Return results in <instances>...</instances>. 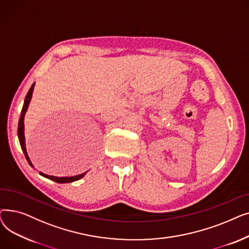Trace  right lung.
<instances>
[{
	"instance_id": "right-lung-1",
	"label": "right lung",
	"mask_w": 249,
	"mask_h": 249,
	"mask_svg": "<svg viewBox=\"0 0 249 249\" xmlns=\"http://www.w3.org/2000/svg\"><path fill=\"white\" fill-rule=\"evenodd\" d=\"M34 86H35V83L31 86L29 91L27 93V95H26V98H25V101H24V105H23V108H22V111H21V116H20V119H19V124H18V137H19V141H20V144H21V148L24 152V155L26 160H27V161L29 162V164L33 167V164L31 163V160L29 159V156L27 154V151H26V145H25V136H24V116H25V113L26 111H27L28 109V106H29V103L31 101V98H32V93H33V89H34ZM42 177L44 178H47L49 179H52L54 180L56 182H59V184H65V182H72L74 180H77L82 178L86 174H81V175H77V176H74V177H63V178H58V177H53V176H48V175H45L43 173H39Z\"/></svg>"
}]
</instances>
